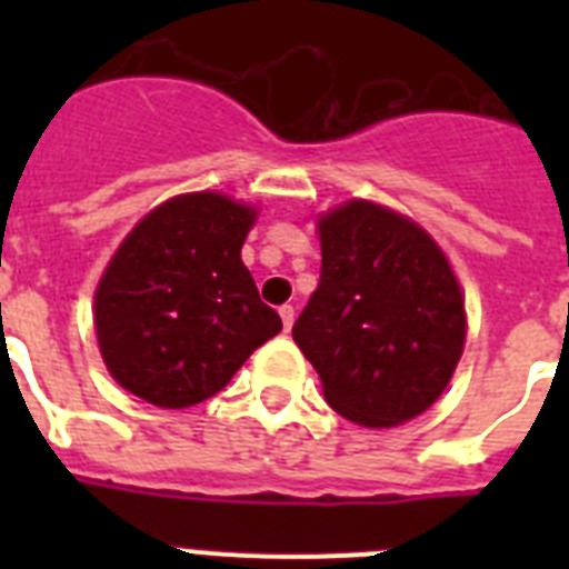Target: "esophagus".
<instances>
[{
  "label": "esophagus",
  "mask_w": 569,
  "mask_h": 569,
  "mask_svg": "<svg viewBox=\"0 0 569 569\" xmlns=\"http://www.w3.org/2000/svg\"><path fill=\"white\" fill-rule=\"evenodd\" d=\"M279 316H281V325H284V330L293 328V319H296L293 305H281V308H279Z\"/></svg>",
  "instance_id": "1"
}]
</instances>
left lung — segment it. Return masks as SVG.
<instances>
[{
  "label": "left lung",
  "mask_w": 569,
  "mask_h": 569,
  "mask_svg": "<svg viewBox=\"0 0 569 569\" xmlns=\"http://www.w3.org/2000/svg\"><path fill=\"white\" fill-rule=\"evenodd\" d=\"M321 276L293 325L336 413L393 427L445 393L465 347V301L445 253L405 216L347 202L319 219Z\"/></svg>",
  "instance_id": "obj_1"
}]
</instances>
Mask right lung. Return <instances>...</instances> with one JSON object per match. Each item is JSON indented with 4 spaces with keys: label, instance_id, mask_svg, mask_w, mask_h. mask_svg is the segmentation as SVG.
<instances>
[{
    "label": "right lung",
    "instance_id": "obj_1",
    "mask_svg": "<svg viewBox=\"0 0 569 569\" xmlns=\"http://www.w3.org/2000/svg\"><path fill=\"white\" fill-rule=\"evenodd\" d=\"M253 219L228 196L188 193L122 241L99 281L97 336L124 390L156 407L199 405L279 333L241 261Z\"/></svg>",
    "mask_w": 569,
    "mask_h": 569
}]
</instances>
